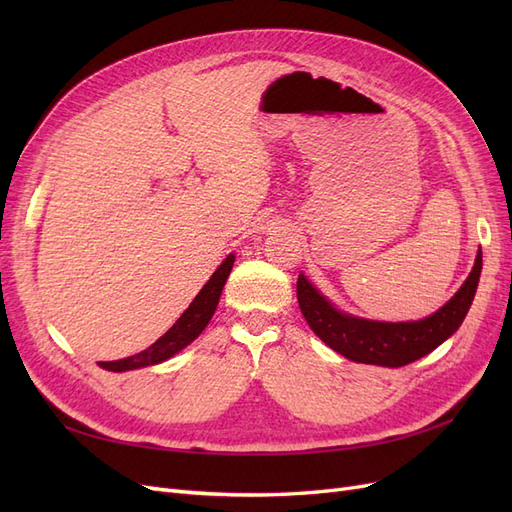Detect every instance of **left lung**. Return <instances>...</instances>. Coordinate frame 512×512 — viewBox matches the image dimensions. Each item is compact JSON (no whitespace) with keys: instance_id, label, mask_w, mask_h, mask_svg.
Instances as JSON below:
<instances>
[{"instance_id":"left-lung-1","label":"left lung","mask_w":512,"mask_h":512,"mask_svg":"<svg viewBox=\"0 0 512 512\" xmlns=\"http://www.w3.org/2000/svg\"><path fill=\"white\" fill-rule=\"evenodd\" d=\"M480 269L483 254L478 250L472 273L455 297L436 314L416 322H378L339 312L305 280V275L297 280V299L309 329L335 352L356 363L401 367L436 350L459 329L474 301Z\"/></svg>"}]
</instances>
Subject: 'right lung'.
<instances>
[{"label": "right lung", "instance_id": "right-lung-1", "mask_svg": "<svg viewBox=\"0 0 512 512\" xmlns=\"http://www.w3.org/2000/svg\"><path fill=\"white\" fill-rule=\"evenodd\" d=\"M232 262H235V256L230 254L218 267V271L211 275V280L203 286V290L196 294V299L181 314V318L158 339L156 344H151L147 350L138 352L134 356H128V359L102 361L100 367H104L108 371H128V369H138V367H147V365H158V363L170 359V356L177 354L179 350H183L188 344H192L194 339L205 331V327L215 312V307H218L220 294H222L224 284L232 271Z\"/></svg>", "mask_w": 512, "mask_h": 512}]
</instances>
